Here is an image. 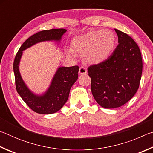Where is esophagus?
Returning a JSON list of instances; mask_svg holds the SVG:
<instances>
[{"instance_id":"1","label":"esophagus","mask_w":153,"mask_h":153,"mask_svg":"<svg viewBox=\"0 0 153 153\" xmlns=\"http://www.w3.org/2000/svg\"><path fill=\"white\" fill-rule=\"evenodd\" d=\"M87 73V69L86 68H85L84 67H81L79 69V74L80 75H83V74H86Z\"/></svg>"}]
</instances>
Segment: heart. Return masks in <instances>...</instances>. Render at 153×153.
Listing matches in <instances>:
<instances>
[{"instance_id":"obj_1","label":"heart","mask_w":153,"mask_h":153,"mask_svg":"<svg viewBox=\"0 0 153 153\" xmlns=\"http://www.w3.org/2000/svg\"><path fill=\"white\" fill-rule=\"evenodd\" d=\"M116 45V37L108 30H98L88 32L75 37L71 41V49L67 53L75 55V52L84 54L85 60L90 64L102 63L112 55Z\"/></svg>"}]
</instances>
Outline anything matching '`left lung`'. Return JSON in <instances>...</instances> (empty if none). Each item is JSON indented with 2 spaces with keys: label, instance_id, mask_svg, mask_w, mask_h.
I'll return each mask as SVG.
<instances>
[{
  "label": "left lung",
  "instance_id": "left-lung-1",
  "mask_svg": "<svg viewBox=\"0 0 153 153\" xmlns=\"http://www.w3.org/2000/svg\"><path fill=\"white\" fill-rule=\"evenodd\" d=\"M117 47L109 59L88 69L93 97L106 108L121 107L139 88L142 71L141 53L132 38L117 29Z\"/></svg>",
  "mask_w": 153,
  "mask_h": 153
}]
</instances>
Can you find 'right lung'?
I'll use <instances>...</instances> for the list:
<instances>
[{"label":"right lung","instance_id":"right-lung-1","mask_svg":"<svg viewBox=\"0 0 153 153\" xmlns=\"http://www.w3.org/2000/svg\"><path fill=\"white\" fill-rule=\"evenodd\" d=\"M66 32L65 29H52L36 33L25 41L15 56L13 71L17 91L28 107L37 113L53 114L63 107L68 99L71 86L78 78L79 67H59L48 88L42 94H38L28 88L21 76L19 63L23 51L39 42H60Z\"/></svg>","mask_w":153,"mask_h":153}]
</instances>
